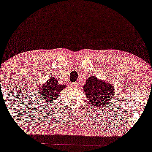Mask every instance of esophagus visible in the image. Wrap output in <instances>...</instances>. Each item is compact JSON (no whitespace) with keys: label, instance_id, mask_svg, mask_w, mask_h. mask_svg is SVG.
Masks as SVG:
<instances>
[{"label":"esophagus","instance_id":"esophagus-1","mask_svg":"<svg viewBox=\"0 0 152 152\" xmlns=\"http://www.w3.org/2000/svg\"><path fill=\"white\" fill-rule=\"evenodd\" d=\"M72 85H73L74 86H77V83H74L73 84H72Z\"/></svg>","mask_w":152,"mask_h":152}]
</instances>
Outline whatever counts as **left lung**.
I'll return each mask as SVG.
<instances>
[{
    "instance_id": "obj_1",
    "label": "left lung",
    "mask_w": 152,
    "mask_h": 152,
    "mask_svg": "<svg viewBox=\"0 0 152 152\" xmlns=\"http://www.w3.org/2000/svg\"><path fill=\"white\" fill-rule=\"evenodd\" d=\"M83 89L91 104L95 107H103L114 98V89L112 84L99 80L95 76L88 78Z\"/></svg>"
}]
</instances>
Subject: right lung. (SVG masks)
I'll list each match as a JSON object with an SVG mask.
<instances>
[{
    "instance_id": "right-lung-1",
    "label": "right lung",
    "mask_w": 152,
    "mask_h": 152,
    "mask_svg": "<svg viewBox=\"0 0 152 152\" xmlns=\"http://www.w3.org/2000/svg\"><path fill=\"white\" fill-rule=\"evenodd\" d=\"M66 87V84L60 85L57 78H55V77H50L49 80L47 81V83L39 87L40 88V93H40V95L39 96L41 97L42 100L45 101V103H48V104L50 105L55 99L59 97L61 91Z\"/></svg>"
}]
</instances>
